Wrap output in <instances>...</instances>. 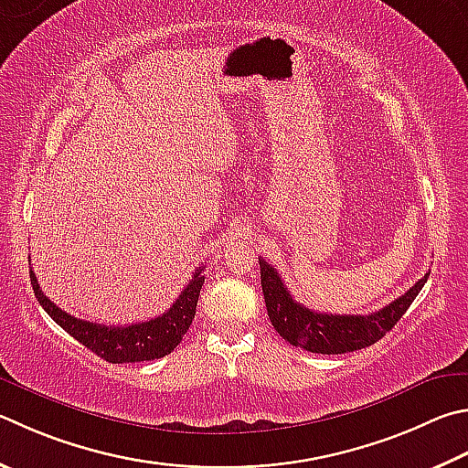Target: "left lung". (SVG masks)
Returning a JSON list of instances; mask_svg holds the SVG:
<instances>
[{
	"mask_svg": "<svg viewBox=\"0 0 468 468\" xmlns=\"http://www.w3.org/2000/svg\"><path fill=\"white\" fill-rule=\"evenodd\" d=\"M261 291L266 299L271 325L288 344L315 354H346L377 344L405 315L410 304L420 294L428 276L418 280L403 296L370 315H329L315 313L296 303L284 286L278 271L266 260H260Z\"/></svg>",
	"mask_w": 468,
	"mask_h": 468,
	"instance_id": "1",
	"label": "left lung"
}]
</instances>
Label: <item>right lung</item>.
I'll use <instances>...</instances> for the list:
<instances>
[{
  "mask_svg": "<svg viewBox=\"0 0 468 468\" xmlns=\"http://www.w3.org/2000/svg\"><path fill=\"white\" fill-rule=\"evenodd\" d=\"M205 268V266H202ZM202 268L194 271V276L182 294L177 296L176 303L159 317L133 323V325H118L108 327L100 325V323H90L78 317H71L57 307V304L42 292L37 276L30 270V284L32 291L37 294L42 309L48 313L57 325H61L67 334L73 335L80 344H83L98 354L100 358L112 364H124V362H145L164 358L174 347L182 342V337L188 327L192 325V319L197 315V304L200 288L205 284V274Z\"/></svg>",
  "mask_w": 468,
  "mask_h": 468,
  "instance_id": "1",
  "label": "right lung"
}]
</instances>
